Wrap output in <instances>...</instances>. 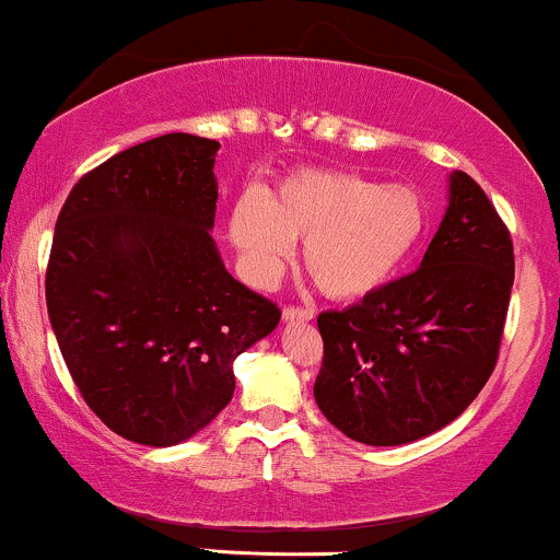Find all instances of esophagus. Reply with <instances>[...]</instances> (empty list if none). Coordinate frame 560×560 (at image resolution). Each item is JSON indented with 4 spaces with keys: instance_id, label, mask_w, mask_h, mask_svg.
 <instances>
[{
    "instance_id": "obj_1",
    "label": "esophagus",
    "mask_w": 560,
    "mask_h": 560,
    "mask_svg": "<svg viewBox=\"0 0 560 560\" xmlns=\"http://www.w3.org/2000/svg\"><path fill=\"white\" fill-rule=\"evenodd\" d=\"M314 317V310L312 306H299V304H291L282 310V319L285 323H306V319Z\"/></svg>"
}]
</instances>
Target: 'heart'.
Masks as SVG:
<instances>
[{
  "instance_id": "1",
  "label": "heart",
  "mask_w": 560,
  "mask_h": 560,
  "mask_svg": "<svg viewBox=\"0 0 560 560\" xmlns=\"http://www.w3.org/2000/svg\"><path fill=\"white\" fill-rule=\"evenodd\" d=\"M429 230L416 187L381 185L341 168H301L267 192L232 206L230 237L259 280L278 278L306 241L304 267L330 299L378 291L412 259Z\"/></svg>"
}]
</instances>
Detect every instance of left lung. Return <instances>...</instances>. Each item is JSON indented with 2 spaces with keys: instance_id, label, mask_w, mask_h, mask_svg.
I'll return each mask as SVG.
<instances>
[{
  "instance_id": "8db88e82",
  "label": "left lung",
  "mask_w": 560,
  "mask_h": 560,
  "mask_svg": "<svg viewBox=\"0 0 560 560\" xmlns=\"http://www.w3.org/2000/svg\"><path fill=\"white\" fill-rule=\"evenodd\" d=\"M513 241L466 172L416 272L317 317L314 399L349 439L373 447L444 429L479 397L500 357L513 288Z\"/></svg>"
}]
</instances>
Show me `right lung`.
I'll return each mask as SVG.
<instances>
[{"mask_svg":"<svg viewBox=\"0 0 560 560\" xmlns=\"http://www.w3.org/2000/svg\"><path fill=\"white\" fill-rule=\"evenodd\" d=\"M217 150L182 131L121 150L73 185L55 224L44 291L68 373L110 431L150 447L230 405L232 360L282 314L213 246Z\"/></svg>","mask_w":560,"mask_h":560,"instance_id":"1","label":"right lung"}]
</instances>
